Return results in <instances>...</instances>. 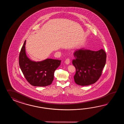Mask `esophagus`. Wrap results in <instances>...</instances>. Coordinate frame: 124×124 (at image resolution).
Here are the masks:
<instances>
[{"instance_id": "obj_1", "label": "esophagus", "mask_w": 124, "mask_h": 124, "mask_svg": "<svg viewBox=\"0 0 124 124\" xmlns=\"http://www.w3.org/2000/svg\"><path fill=\"white\" fill-rule=\"evenodd\" d=\"M65 62L66 64H69V63H70V59L69 58H66L65 61Z\"/></svg>"}]
</instances>
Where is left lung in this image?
<instances>
[{
  "mask_svg": "<svg viewBox=\"0 0 124 124\" xmlns=\"http://www.w3.org/2000/svg\"><path fill=\"white\" fill-rule=\"evenodd\" d=\"M72 63L76 69L74 80L77 84L85 86L93 84L101 75L106 54L103 49L97 51L78 49L74 53Z\"/></svg>",
  "mask_w": 124,
  "mask_h": 124,
  "instance_id": "obj_1",
  "label": "left lung"
}]
</instances>
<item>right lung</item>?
<instances>
[{
	"label": "right lung",
	"instance_id": "1",
	"mask_svg": "<svg viewBox=\"0 0 124 124\" xmlns=\"http://www.w3.org/2000/svg\"><path fill=\"white\" fill-rule=\"evenodd\" d=\"M26 40L19 55V65L27 81L35 86L50 85L54 80V72L61 64V60L46 59L41 62H34L29 59L25 51Z\"/></svg>",
	"mask_w": 124,
	"mask_h": 124
}]
</instances>
